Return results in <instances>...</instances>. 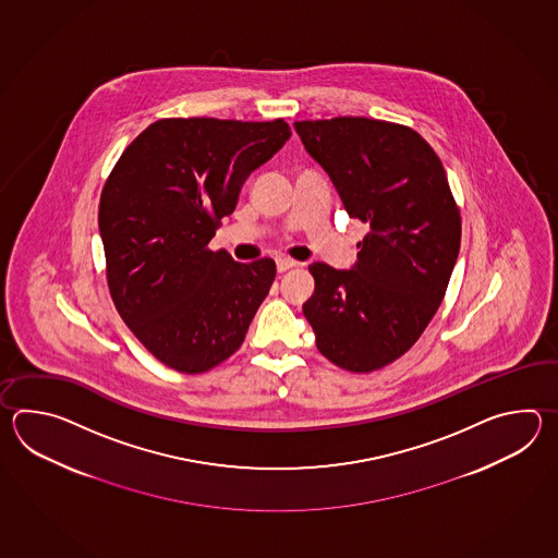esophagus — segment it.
<instances>
[{"mask_svg": "<svg viewBox=\"0 0 558 558\" xmlns=\"http://www.w3.org/2000/svg\"><path fill=\"white\" fill-rule=\"evenodd\" d=\"M293 267H296V262L289 259V257H279V259H277V271H279V274H284V271H289V269H293Z\"/></svg>", "mask_w": 558, "mask_h": 558, "instance_id": "esophagus-1", "label": "esophagus"}]
</instances>
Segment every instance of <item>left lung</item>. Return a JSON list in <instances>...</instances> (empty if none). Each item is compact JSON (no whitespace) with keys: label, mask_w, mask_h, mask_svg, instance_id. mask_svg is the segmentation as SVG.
<instances>
[{"label":"left lung","mask_w":558,"mask_h":558,"mask_svg":"<svg viewBox=\"0 0 558 558\" xmlns=\"http://www.w3.org/2000/svg\"><path fill=\"white\" fill-rule=\"evenodd\" d=\"M349 217L368 223L355 267L308 265L303 305L332 365L371 373L403 356L442 303L461 247V211L439 155L415 130L383 119L295 121Z\"/></svg>","instance_id":"1"}]
</instances>
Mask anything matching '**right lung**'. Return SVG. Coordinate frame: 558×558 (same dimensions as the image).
<instances>
[{
  "instance_id": "1",
  "label": "right lung",
  "mask_w": 558,
  "mask_h": 558,
  "mask_svg": "<svg viewBox=\"0 0 558 558\" xmlns=\"http://www.w3.org/2000/svg\"><path fill=\"white\" fill-rule=\"evenodd\" d=\"M291 130L284 119L167 118L125 147L99 199L109 295L140 343L197 375L238 351L275 262L238 263L207 245L251 171Z\"/></svg>"
}]
</instances>
